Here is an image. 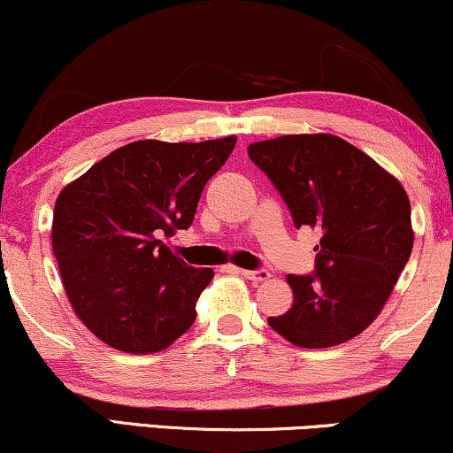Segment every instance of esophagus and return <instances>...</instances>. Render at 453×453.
Masks as SVG:
<instances>
[{"mask_svg":"<svg viewBox=\"0 0 453 453\" xmlns=\"http://www.w3.org/2000/svg\"><path fill=\"white\" fill-rule=\"evenodd\" d=\"M242 275L245 279H250V281L258 283V281H266V279L271 277V273L265 271V269H258V271H242Z\"/></svg>","mask_w":453,"mask_h":453,"instance_id":"esophagus-1","label":"esophagus"}]
</instances>
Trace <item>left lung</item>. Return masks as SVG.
<instances>
[{
    "instance_id": "obj_1",
    "label": "left lung",
    "mask_w": 453,
    "mask_h": 453,
    "mask_svg": "<svg viewBox=\"0 0 453 453\" xmlns=\"http://www.w3.org/2000/svg\"><path fill=\"white\" fill-rule=\"evenodd\" d=\"M296 226L319 228L315 275H288L294 304L269 317L300 349L359 336L380 315L414 248L411 208L397 178L334 134H286L248 147Z\"/></svg>"
}]
</instances>
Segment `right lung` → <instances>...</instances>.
I'll list each match as a JSON object with an SVG mask.
<instances>
[{"mask_svg":"<svg viewBox=\"0 0 453 453\" xmlns=\"http://www.w3.org/2000/svg\"><path fill=\"white\" fill-rule=\"evenodd\" d=\"M235 142L136 141L60 191L52 250L66 298L111 349L159 353L193 326L214 271L188 266L161 237L191 226L205 182Z\"/></svg>","mask_w":453,"mask_h":453,"instance_id":"right-lung-1","label":"right lung"}]
</instances>
